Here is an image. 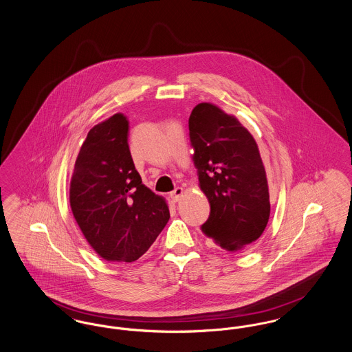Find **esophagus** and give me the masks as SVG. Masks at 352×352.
<instances>
[{
  "instance_id": "34e87169",
  "label": "esophagus",
  "mask_w": 352,
  "mask_h": 352,
  "mask_svg": "<svg viewBox=\"0 0 352 352\" xmlns=\"http://www.w3.org/2000/svg\"><path fill=\"white\" fill-rule=\"evenodd\" d=\"M184 195V188L182 187H177L171 194H170V197H171V199L174 201H179V198Z\"/></svg>"
}]
</instances>
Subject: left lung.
Returning a JSON list of instances; mask_svg holds the SVG:
<instances>
[{"label":"left lung","instance_id":"left-lung-1","mask_svg":"<svg viewBox=\"0 0 352 352\" xmlns=\"http://www.w3.org/2000/svg\"><path fill=\"white\" fill-rule=\"evenodd\" d=\"M188 129L199 187L211 208L201 232L226 251H243L264 232L270 215L258 146L237 118L212 102L192 109Z\"/></svg>","mask_w":352,"mask_h":352}]
</instances>
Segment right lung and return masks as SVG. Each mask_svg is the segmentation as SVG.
Instances as JSON below:
<instances>
[{"instance_id":"1","label":"right lung","mask_w":352,"mask_h":352,"mask_svg":"<svg viewBox=\"0 0 352 352\" xmlns=\"http://www.w3.org/2000/svg\"><path fill=\"white\" fill-rule=\"evenodd\" d=\"M129 121L116 113L84 140L69 184V206L88 244L107 261L132 263L170 219L165 198L142 184L128 145Z\"/></svg>"}]
</instances>
